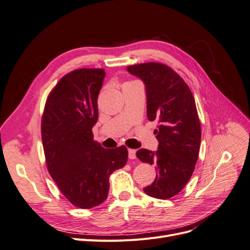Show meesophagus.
I'll return each mask as SVG.
<instances>
[{
	"mask_svg": "<svg viewBox=\"0 0 250 250\" xmlns=\"http://www.w3.org/2000/svg\"><path fill=\"white\" fill-rule=\"evenodd\" d=\"M135 152H137V151H135L134 149H128V156H129L130 160H134V158L137 157Z\"/></svg>",
	"mask_w": 250,
	"mask_h": 250,
	"instance_id": "1",
	"label": "esophagus"
}]
</instances>
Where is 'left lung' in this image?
Masks as SVG:
<instances>
[{
    "mask_svg": "<svg viewBox=\"0 0 250 250\" xmlns=\"http://www.w3.org/2000/svg\"><path fill=\"white\" fill-rule=\"evenodd\" d=\"M146 85L147 117L157 120L156 152L140 149V161L154 165L156 177L144 188L147 195L168 199L178 194L190 180L198 160L201 126L195 99L185 80L160 62H146L126 67Z\"/></svg>",
    "mask_w": 250,
    "mask_h": 250,
    "instance_id": "obj_1",
    "label": "left lung"
}]
</instances>
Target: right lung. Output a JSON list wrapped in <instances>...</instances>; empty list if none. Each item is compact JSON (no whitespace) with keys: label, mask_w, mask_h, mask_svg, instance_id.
<instances>
[{"label":"right lung","mask_w":250,"mask_h":250,"mask_svg":"<svg viewBox=\"0 0 250 250\" xmlns=\"http://www.w3.org/2000/svg\"><path fill=\"white\" fill-rule=\"evenodd\" d=\"M103 69L67 73L50 92L42 118L47 168L59 191L73 206L92 208L107 198L109 176L123 168L125 146L105 149L93 140Z\"/></svg>","instance_id":"1"}]
</instances>
